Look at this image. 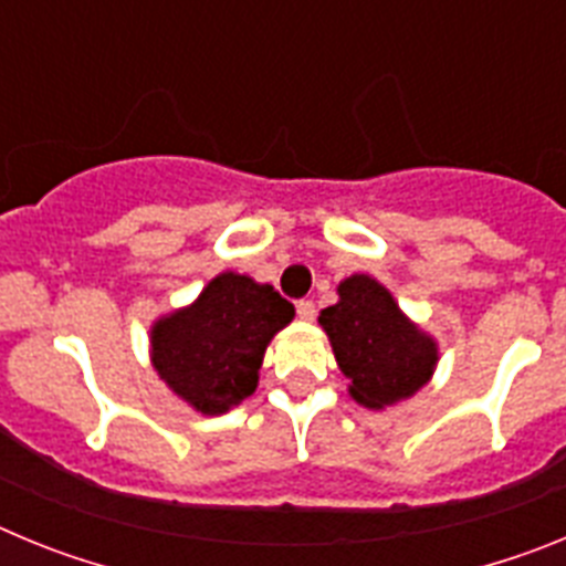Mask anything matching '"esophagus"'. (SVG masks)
<instances>
[{"label": "esophagus", "mask_w": 566, "mask_h": 566, "mask_svg": "<svg viewBox=\"0 0 566 566\" xmlns=\"http://www.w3.org/2000/svg\"><path fill=\"white\" fill-rule=\"evenodd\" d=\"M297 317L300 319H314V317H317V308H314L312 300H300V303H297Z\"/></svg>", "instance_id": "1"}]
</instances>
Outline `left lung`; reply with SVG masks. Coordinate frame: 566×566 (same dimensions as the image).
Listing matches in <instances>:
<instances>
[{
	"instance_id": "obj_1",
	"label": "left lung",
	"mask_w": 566,
	"mask_h": 566,
	"mask_svg": "<svg viewBox=\"0 0 566 566\" xmlns=\"http://www.w3.org/2000/svg\"><path fill=\"white\" fill-rule=\"evenodd\" d=\"M339 300L319 312L348 394L371 411L413 397L431 382L439 345L399 308L394 294L371 274L339 280Z\"/></svg>"
}]
</instances>
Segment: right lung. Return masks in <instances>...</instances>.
Masks as SVG:
<instances>
[{
    "instance_id": "add662e5",
    "label": "right lung",
    "mask_w": 566,
    "mask_h": 566,
    "mask_svg": "<svg viewBox=\"0 0 566 566\" xmlns=\"http://www.w3.org/2000/svg\"><path fill=\"white\" fill-rule=\"evenodd\" d=\"M294 306L269 283L221 272L184 308L149 328V359L169 391L203 417L232 411L258 388L269 343Z\"/></svg>"
}]
</instances>
